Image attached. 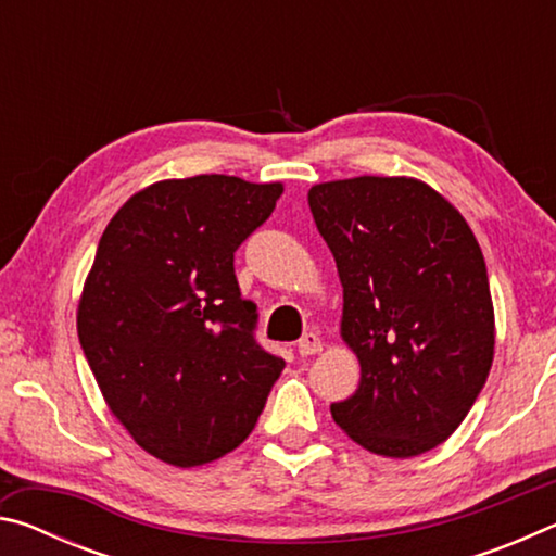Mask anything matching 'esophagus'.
<instances>
[{
  "label": "esophagus",
  "instance_id": "esophagus-1",
  "mask_svg": "<svg viewBox=\"0 0 556 556\" xmlns=\"http://www.w3.org/2000/svg\"><path fill=\"white\" fill-rule=\"evenodd\" d=\"M321 348H324L321 338H318L316 333H304L299 338L296 351H299V355H316L318 351H321Z\"/></svg>",
  "mask_w": 556,
  "mask_h": 556
}]
</instances>
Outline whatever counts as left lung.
<instances>
[{
  "mask_svg": "<svg viewBox=\"0 0 556 556\" xmlns=\"http://www.w3.org/2000/svg\"><path fill=\"white\" fill-rule=\"evenodd\" d=\"M308 205L343 285L341 336L361 363L333 421L378 456L427 454L466 419L493 365L481 244L419 178L316 184Z\"/></svg>",
  "mask_w": 556,
  "mask_h": 556,
  "instance_id": "8db88e82",
  "label": "left lung"
}]
</instances>
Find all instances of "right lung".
Here are the masks:
<instances>
[{
    "mask_svg": "<svg viewBox=\"0 0 556 556\" xmlns=\"http://www.w3.org/2000/svg\"><path fill=\"white\" fill-rule=\"evenodd\" d=\"M281 184L168 178L131 195L102 232L78 338L110 412L147 454L193 468L238 448L285 361L255 341L235 250Z\"/></svg>",
    "mask_w": 556,
    "mask_h": 556,
    "instance_id": "add662e5",
    "label": "right lung"
}]
</instances>
